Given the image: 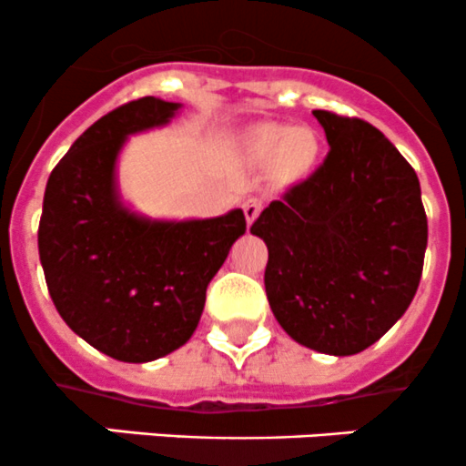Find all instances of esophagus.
Masks as SVG:
<instances>
[{
  "label": "esophagus",
  "instance_id": "1",
  "mask_svg": "<svg viewBox=\"0 0 466 466\" xmlns=\"http://www.w3.org/2000/svg\"><path fill=\"white\" fill-rule=\"evenodd\" d=\"M242 210H244V218H247V224H253V219L260 215V201L258 199H247L242 204Z\"/></svg>",
  "mask_w": 466,
  "mask_h": 466
}]
</instances>
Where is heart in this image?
I'll return each instance as SVG.
<instances>
[{
	"mask_svg": "<svg viewBox=\"0 0 466 466\" xmlns=\"http://www.w3.org/2000/svg\"><path fill=\"white\" fill-rule=\"evenodd\" d=\"M244 149L253 158H271L279 154L280 165L289 172H301L317 158L319 142L308 128H289L285 124L265 122L253 127L244 137Z\"/></svg>",
	"mask_w": 466,
	"mask_h": 466,
	"instance_id": "heart-1",
	"label": "heart"
}]
</instances>
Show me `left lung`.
I'll list each match as a JSON object with an SVG mask.
<instances>
[{
  "instance_id": "left-lung-1",
  "label": "left lung",
  "mask_w": 466,
  "mask_h": 466,
  "mask_svg": "<svg viewBox=\"0 0 466 466\" xmlns=\"http://www.w3.org/2000/svg\"><path fill=\"white\" fill-rule=\"evenodd\" d=\"M330 151L251 224L285 333L330 356L383 338L419 288L428 219L412 165L370 122L312 110Z\"/></svg>"
}]
</instances>
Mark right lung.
Wrapping results in <instances>:
<instances>
[{
    "mask_svg": "<svg viewBox=\"0 0 466 466\" xmlns=\"http://www.w3.org/2000/svg\"><path fill=\"white\" fill-rule=\"evenodd\" d=\"M177 108L156 96L117 106L76 137L45 187L38 251L49 297L76 335L122 362L156 360L190 339L210 279L247 231L239 208L147 222L119 206L124 137L165 124Z\"/></svg>",
    "mask_w": 466,
    "mask_h": 466,
    "instance_id": "obj_1",
    "label": "right lung"
}]
</instances>
